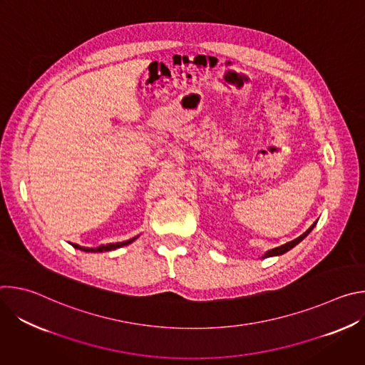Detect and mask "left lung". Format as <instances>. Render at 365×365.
<instances>
[{"label":"left lung","instance_id":"obj_1","mask_svg":"<svg viewBox=\"0 0 365 365\" xmlns=\"http://www.w3.org/2000/svg\"><path fill=\"white\" fill-rule=\"evenodd\" d=\"M317 225V222L312 225L306 232H303L300 237H297L296 240H293V241H290V242H286L284 245H280V247H276V248H273V250H269L264 255H263V258H267V257H274V255H282V254H284V252H287L289 250H292L294 245H297L304 237H307L309 235V232L314 230V227Z\"/></svg>","mask_w":365,"mask_h":365}]
</instances>
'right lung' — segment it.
Masks as SVG:
<instances>
[{"label":"right lung","mask_w":365,"mask_h":365,"mask_svg":"<svg viewBox=\"0 0 365 365\" xmlns=\"http://www.w3.org/2000/svg\"><path fill=\"white\" fill-rule=\"evenodd\" d=\"M137 237L131 238V240H127V241H123V242H115V244H107V245H99L96 248H88V247H81L78 244H72L75 248L81 250V251H85V252H102V251H111V250H115V248H120V247H124V245H128L131 244Z\"/></svg>","instance_id":"1"}]
</instances>
